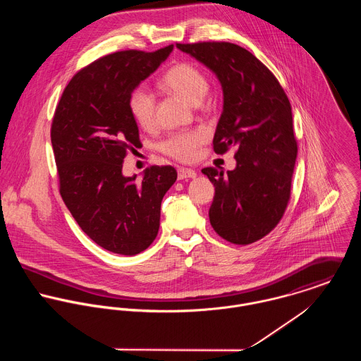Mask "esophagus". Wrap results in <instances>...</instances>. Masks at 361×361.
<instances>
[{"mask_svg":"<svg viewBox=\"0 0 361 361\" xmlns=\"http://www.w3.org/2000/svg\"><path fill=\"white\" fill-rule=\"evenodd\" d=\"M196 171L190 169V168H179L178 169V179H190V178H196Z\"/></svg>","mask_w":361,"mask_h":361,"instance_id":"34e87169","label":"esophagus"}]
</instances>
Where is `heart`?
<instances>
[{
    "mask_svg": "<svg viewBox=\"0 0 361 361\" xmlns=\"http://www.w3.org/2000/svg\"><path fill=\"white\" fill-rule=\"evenodd\" d=\"M161 85L165 90L192 104L200 103L209 89L206 73L190 62H180L172 66L162 76ZM128 105L132 118L140 128H153L155 100L146 86H137L130 92ZM206 133L202 129L175 132L159 143V150L178 161L189 162L197 157L199 149L206 142Z\"/></svg>",
    "mask_w": 361,
    "mask_h": 361,
    "instance_id": "obj_1",
    "label": "heart"
}]
</instances>
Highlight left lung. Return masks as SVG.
I'll return each mask as SVG.
<instances>
[{
  "label": "left lung",
  "instance_id": "left-lung-1",
  "mask_svg": "<svg viewBox=\"0 0 361 361\" xmlns=\"http://www.w3.org/2000/svg\"><path fill=\"white\" fill-rule=\"evenodd\" d=\"M176 47L203 62L222 85L214 152L238 147L233 171L202 169L215 188L211 226L233 245L255 243L279 224L290 200L298 142L289 99L274 73L240 46L199 42Z\"/></svg>",
  "mask_w": 361,
  "mask_h": 361
}]
</instances>
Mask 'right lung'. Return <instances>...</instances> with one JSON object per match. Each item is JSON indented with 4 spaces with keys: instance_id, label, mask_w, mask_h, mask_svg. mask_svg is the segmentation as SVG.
Here are the masks:
<instances>
[{
    "instance_id": "add662e5",
    "label": "right lung",
    "mask_w": 361,
    "mask_h": 361,
    "mask_svg": "<svg viewBox=\"0 0 361 361\" xmlns=\"http://www.w3.org/2000/svg\"><path fill=\"white\" fill-rule=\"evenodd\" d=\"M172 49L104 55L73 75L54 112L59 195L82 231L116 255L135 256L154 242L162 197L178 176L171 165L146 168L140 180L122 175L140 145L129 94Z\"/></svg>"
}]
</instances>
